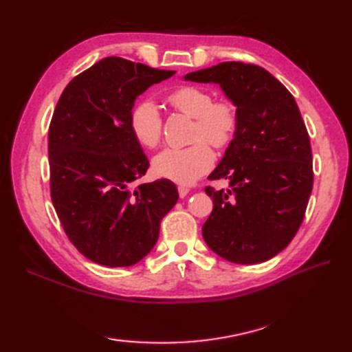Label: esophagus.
<instances>
[{
    "label": "esophagus",
    "instance_id": "34e87169",
    "mask_svg": "<svg viewBox=\"0 0 352 352\" xmlns=\"http://www.w3.org/2000/svg\"><path fill=\"white\" fill-rule=\"evenodd\" d=\"M189 192H190V189L186 188V186H178V195H180V198H184Z\"/></svg>",
    "mask_w": 352,
    "mask_h": 352
}]
</instances>
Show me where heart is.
I'll return each mask as SVG.
<instances>
[{
  "label": "heart",
  "instance_id": "b5f03b06",
  "mask_svg": "<svg viewBox=\"0 0 352 352\" xmlns=\"http://www.w3.org/2000/svg\"><path fill=\"white\" fill-rule=\"evenodd\" d=\"M168 102L180 113L195 119L192 140L186 148H166L154 157L155 175L178 184H190L214 163V154L206 142L216 148L227 146L234 136L237 111L233 102L213 101V95L203 87L183 86L168 96ZM130 129L142 146L154 148L162 138V116L153 101H142L130 115ZM208 141L206 142L205 140Z\"/></svg>",
  "mask_w": 352,
  "mask_h": 352
}]
</instances>
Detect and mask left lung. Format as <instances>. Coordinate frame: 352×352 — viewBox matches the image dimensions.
Wrapping results in <instances>:
<instances>
[{
  "label": "left lung",
  "instance_id": "1",
  "mask_svg": "<svg viewBox=\"0 0 352 352\" xmlns=\"http://www.w3.org/2000/svg\"><path fill=\"white\" fill-rule=\"evenodd\" d=\"M219 85L237 111L234 138L206 188L213 212L203 226L208 248L239 265L275 257L300 230L313 188L310 138L295 98L257 65L222 62L184 76Z\"/></svg>",
  "mask_w": 352,
  "mask_h": 352
}]
</instances>
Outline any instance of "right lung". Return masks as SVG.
Masks as SVG:
<instances>
[{
	"label": "right lung",
	"mask_w": 352,
	"mask_h": 352,
	"mask_svg": "<svg viewBox=\"0 0 352 352\" xmlns=\"http://www.w3.org/2000/svg\"><path fill=\"white\" fill-rule=\"evenodd\" d=\"M174 74L106 57L72 78L57 102L48 131L51 199L66 236L95 263L136 265L177 203L166 178L130 189L149 168L130 129L134 101Z\"/></svg>",
	"instance_id": "1"
}]
</instances>
